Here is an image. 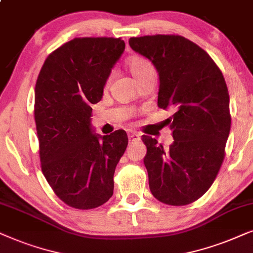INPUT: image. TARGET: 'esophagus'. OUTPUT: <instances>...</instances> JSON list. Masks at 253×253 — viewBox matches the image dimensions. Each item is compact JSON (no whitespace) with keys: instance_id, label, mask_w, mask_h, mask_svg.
Returning a JSON list of instances; mask_svg holds the SVG:
<instances>
[{"instance_id":"1","label":"esophagus","mask_w":253,"mask_h":253,"mask_svg":"<svg viewBox=\"0 0 253 253\" xmlns=\"http://www.w3.org/2000/svg\"><path fill=\"white\" fill-rule=\"evenodd\" d=\"M128 139H129V141H139L140 135L135 132H130V133H128Z\"/></svg>"}]
</instances>
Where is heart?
I'll list each match as a JSON object with an SVG mask.
<instances>
[{"label":"heart","mask_w":253,"mask_h":253,"mask_svg":"<svg viewBox=\"0 0 253 253\" xmlns=\"http://www.w3.org/2000/svg\"><path fill=\"white\" fill-rule=\"evenodd\" d=\"M128 69L136 81L141 79V77L146 76L147 74L155 72L153 65L148 60L140 58V56H134V58L129 60Z\"/></svg>","instance_id":"heart-1"}]
</instances>
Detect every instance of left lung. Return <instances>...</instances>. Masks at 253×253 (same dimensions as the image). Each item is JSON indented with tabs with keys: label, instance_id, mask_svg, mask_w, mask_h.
<instances>
[{
	"label": "left lung",
	"instance_id": "left-lung-1",
	"mask_svg": "<svg viewBox=\"0 0 253 253\" xmlns=\"http://www.w3.org/2000/svg\"><path fill=\"white\" fill-rule=\"evenodd\" d=\"M128 42L156 67L158 106L176 110L169 120V149L142 135L151 194L170 206L194 203L214 183L224 160L231 125L224 77L206 50L181 36L133 37Z\"/></svg>",
	"mask_w": 253,
	"mask_h": 253
}]
</instances>
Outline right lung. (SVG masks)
<instances>
[{
  "label": "right lung",
  "mask_w": 253,
  "mask_h": 253,
  "mask_svg": "<svg viewBox=\"0 0 253 253\" xmlns=\"http://www.w3.org/2000/svg\"><path fill=\"white\" fill-rule=\"evenodd\" d=\"M125 50L121 38H74L47 56L37 79L35 121L42 171L69 207L92 210L113 194V174L128 137L119 129L98 136L91 105L103 97Z\"/></svg>",
  "instance_id": "1"
}]
</instances>
